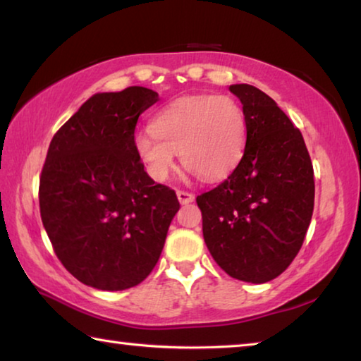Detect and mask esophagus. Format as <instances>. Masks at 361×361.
I'll return each instance as SVG.
<instances>
[{
    "label": "esophagus",
    "mask_w": 361,
    "mask_h": 361,
    "mask_svg": "<svg viewBox=\"0 0 361 361\" xmlns=\"http://www.w3.org/2000/svg\"><path fill=\"white\" fill-rule=\"evenodd\" d=\"M176 197H178V200H180V204H189V202H192L194 200V194L192 192H188V191H176Z\"/></svg>",
    "instance_id": "1"
}]
</instances>
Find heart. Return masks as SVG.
I'll list each match as a JSON object with an SVG mask.
<instances>
[{
    "label": "heart",
    "mask_w": 361,
    "mask_h": 361,
    "mask_svg": "<svg viewBox=\"0 0 361 361\" xmlns=\"http://www.w3.org/2000/svg\"><path fill=\"white\" fill-rule=\"evenodd\" d=\"M151 129L137 133L133 146L159 181L172 173L176 152L200 178H223L240 161L247 143L245 114L229 95L183 97L154 116Z\"/></svg>",
    "instance_id": "1"
}]
</instances>
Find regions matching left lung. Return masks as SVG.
I'll list each match as a JSON object with an SVG mask.
<instances>
[{"mask_svg":"<svg viewBox=\"0 0 361 361\" xmlns=\"http://www.w3.org/2000/svg\"><path fill=\"white\" fill-rule=\"evenodd\" d=\"M247 121L237 167L197 195L207 248L226 274L250 283L279 277L302 247L314 212V167L304 138L271 97L229 85Z\"/></svg>","mask_w":361,"mask_h":361,"instance_id":"obj_1","label":"left lung"}]
</instances>
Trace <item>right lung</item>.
Instances as JSON below:
<instances>
[{"mask_svg": "<svg viewBox=\"0 0 361 361\" xmlns=\"http://www.w3.org/2000/svg\"><path fill=\"white\" fill-rule=\"evenodd\" d=\"M157 92L132 85L95 94L60 127L39 176V212L57 258L73 277L105 291L149 276L180 209L156 185L133 146L140 114Z\"/></svg>", "mask_w": 361, "mask_h": 361, "instance_id": "right-lung-1", "label": "right lung"}]
</instances>
